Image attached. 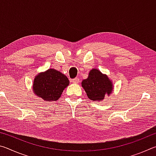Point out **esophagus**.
Segmentation results:
<instances>
[{
  "label": "esophagus",
  "mask_w": 156,
  "mask_h": 156,
  "mask_svg": "<svg viewBox=\"0 0 156 156\" xmlns=\"http://www.w3.org/2000/svg\"><path fill=\"white\" fill-rule=\"evenodd\" d=\"M79 81H80V80H79V78H73V79H72V83L76 84V83H79Z\"/></svg>",
  "instance_id": "34e87169"
}]
</instances>
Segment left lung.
<instances>
[{
	"mask_svg": "<svg viewBox=\"0 0 156 156\" xmlns=\"http://www.w3.org/2000/svg\"><path fill=\"white\" fill-rule=\"evenodd\" d=\"M82 87L89 99L100 101L105 95L112 92V83L106 75L102 74L98 69H93L89 73V77L82 82Z\"/></svg>",
	"mask_w": 156,
	"mask_h": 156,
	"instance_id": "1",
	"label": "left lung"
}]
</instances>
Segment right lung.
Segmentation results:
<instances>
[{"label": "right lung", "instance_id": "obj_1", "mask_svg": "<svg viewBox=\"0 0 156 156\" xmlns=\"http://www.w3.org/2000/svg\"><path fill=\"white\" fill-rule=\"evenodd\" d=\"M69 84L67 76L56 69H49L36 76L33 90L37 96L46 101H56Z\"/></svg>", "mask_w": 156, "mask_h": 156}]
</instances>
